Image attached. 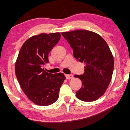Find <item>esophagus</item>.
Listing matches in <instances>:
<instances>
[{
    "label": "esophagus",
    "instance_id": "esophagus-1",
    "mask_svg": "<svg viewBox=\"0 0 130 130\" xmlns=\"http://www.w3.org/2000/svg\"><path fill=\"white\" fill-rule=\"evenodd\" d=\"M65 77L67 79H71L73 78V74H65Z\"/></svg>",
    "mask_w": 130,
    "mask_h": 130
}]
</instances>
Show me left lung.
<instances>
[{"mask_svg": "<svg viewBox=\"0 0 130 130\" xmlns=\"http://www.w3.org/2000/svg\"><path fill=\"white\" fill-rule=\"evenodd\" d=\"M61 34L73 48L75 58L86 65L85 73L75 76L82 86L76 97L85 102L96 101L105 93L113 73L114 59L108 45L99 34L85 29Z\"/></svg>", "mask_w": 130, "mask_h": 130, "instance_id": "8db88e82", "label": "left lung"}]
</instances>
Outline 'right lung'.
I'll return each instance as SVG.
<instances>
[{"mask_svg": "<svg viewBox=\"0 0 130 130\" xmlns=\"http://www.w3.org/2000/svg\"><path fill=\"white\" fill-rule=\"evenodd\" d=\"M60 39L59 32L30 37L21 47L15 64V76L22 90L34 104H53L58 99L63 73L51 74L42 67L48 63V54Z\"/></svg>", "mask_w": 130, "mask_h": 130, "instance_id": "1", "label": "right lung"}]
</instances>
